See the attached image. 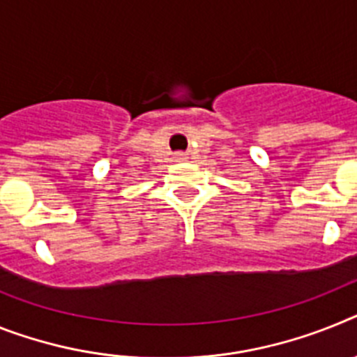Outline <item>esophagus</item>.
<instances>
[{"label": "esophagus", "instance_id": "esophagus-1", "mask_svg": "<svg viewBox=\"0 0 357 357\" xmlns=\"http://www.w3.org/2000/svg\"><path fill=\"white\" fill-rule=\"evenodd\" d=\"M176 161H187V154H183V152H178V154H176Z\"/></svg>", "mask_w": 357, "mask_h": 357}]
</instances>
